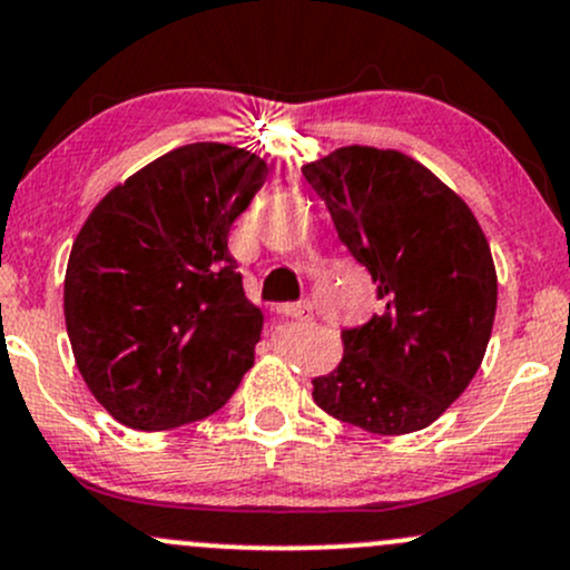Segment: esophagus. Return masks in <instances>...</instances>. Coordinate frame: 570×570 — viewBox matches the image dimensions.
I'll use <instances>...</instances> for the list:
<instances>
[{"label":"esophagus","instance_id":"1","mask_svg":"<svg viewBox=\"0 0 570 570\" xmlns=\"http://www.w3.org/2000/svg\"><path fill=\"white\" fill-rule=\"evenodd\" d=\"M275 311L286 320H314V305L311 303H284Z\"/></svg>","mask_w":570,"mask_h":570}]
</instances>
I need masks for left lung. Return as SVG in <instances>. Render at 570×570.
Here are the masks:
<instances>
[{
	"mask_svg": "<svg viewBox=\"0 0 570 570\" xmlns=\"http://www.w3.org/2000/svg\"><path fill=\"white\" fill-rule=\"evenodd\" d=\"M303 175L385 303L341 331L344 355L311 380L314 401L371 434L426 429L487 355L497 311L489 239L456 190L399 149L338 147Z\"/></svg>",
	"mask_w": 570,
	"mask_h": 570,
	"instance_id": "8db88e82",
	"label": "left lung"
}]
</instances>
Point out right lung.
Wrapping results in <instances>:
<instances>
[{
  "mask_svg": "<svg viewBox=\"0 0 570 570\" xmlns=\"http://www.w3.org/2000/svg\"><path fill=\"white\" fill-rule=\"evenodd\" d=\"M269 175L265 158L185 144L114 185L73 239L65 325L89 393L139 431L202 421L254 365L259 305L229 229Z\"/></svg>",
  "mask_w": 570,
  "mask_h": 570,
  "instance_id": "add662e5",
  "label": "right lung"
}]
</instances>
